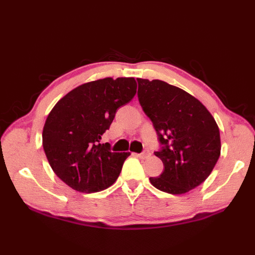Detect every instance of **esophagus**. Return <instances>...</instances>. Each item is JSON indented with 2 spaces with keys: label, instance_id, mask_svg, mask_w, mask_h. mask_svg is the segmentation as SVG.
<instances>
[{
  "label": "esophagus",
  "instance_id": "esophagus-1",
  "mask_svg": "<svg viewBox=\"0 0 255 255\" xmlns=\"http://www.w3.org/2000/svg\"><path fill=\"white\" fill-rule=\"evenodd\" d=\"M150 154H151V152H150V151L148 150V149H145V150H143L142 151V152L141 153H140V154H138L139 156H140V158H141V159H145V158H149V156H150Z\"/></svg>",
  "mask_w": 255,
  "mask_h": 255
}]
</instances>
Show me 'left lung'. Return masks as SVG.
I'll list each match as a JSON object with an SVG mask.
<instances>
[{"instance_id":"1","label":"left lung","mask_w":255,"mask_h":255,"mask_svg":"<svg viewBox=\"0 0 255 255\" xmlns=\"http://www.w3.org/2000/svg\"><path fill=\"white\" fill-rule=\"evenodd\" d=\"M137 81L139 103L161 144L154 154L164 166L150 182L162 192L187 193L209 176L219 159L217 124L207 108L184 90L160 80Z\"/></svg>"}]
</instances>
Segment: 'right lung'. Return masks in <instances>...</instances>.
Segmentation results:
<instances>
[{
  "label": "right lung",
  "mask_w": 255,
  "mask_h": 255,
  "mask_svg": "<svg viewBox=\"0 0 255 255\" xmlns=\"http://www.w3.org/2000/svg\"><path fill=\"white\" fill-rule=\"evenodd\" d=\"M137 92L133 78H106L78 86L63 96L48 115L42 147L56 175L81 193L113 185L129 152H112L100 143L117 110Z\"/></svg>",
  "instance_id": "obj_1"
}]
</instances>
